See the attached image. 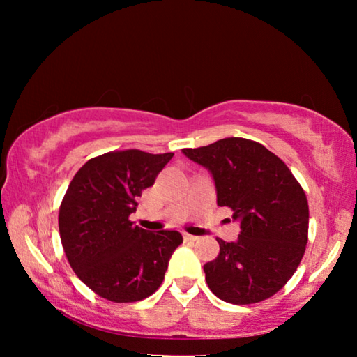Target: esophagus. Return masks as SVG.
Returning a JSON list of instances; mask_svg holds the SVG:
<instances>
[{
	"mask_svg": "<svg viewBox=\"0 0 357 357\" xmlns=\"http://www.w3.org/2000/svg\"><path fill=\"white\" fill-rule=\"evenodd\" d=\"M184 241H190V243H195V241H198V236H193V234H189V233H184Z\"/></svg>",
	"mask_w": 357,
	"mask_h": 357,
	"instance_id": "34e87169",
	"label": "esophagus"
}]
</instances>
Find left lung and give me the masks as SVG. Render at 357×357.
<instances>
[{
  "label": "left lung",
  "mask_w": 357,
  "mask_h": 357,
  "mask_svg": "<svg viewBox=\"0 0 357 357\" xmlns=\"http://www.w3.org/2000/svg\"><path fill=\"white\" fill-rule=\"evenodd\" d=\"M183 153L213 173L217 204L241 222L238 241L203 266L206 283L229 304H255L287 285L309 239V203L285 162L261 143L229 137Z\"/></svg>",
  "instance_id": "8db88e82"
}]
</instances>
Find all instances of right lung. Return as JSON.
<instances>
[{
  "instance_id": "right-lung-1",
  "label": "right lung",
  "mask_w": 357,
  "mask_h": 357,
  "mask_svg": "<svg viewBox=\"0 0 357 357\" xmlns=\"http://www.w3.org/2000/svg\"><path fill=\"white\" fill-rule=\"evenodd\" d=\"M173 153L110 151L89 159L66 190L58 225L70 268L93 291L112 302H137L162 285L178 231H146L129 215L135 198L154 184Z\"/></svg>"
}]
</instances>
